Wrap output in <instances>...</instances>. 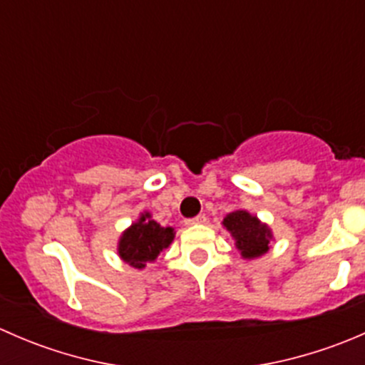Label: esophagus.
<instances>
[{"instance_id":"esophagus-1","label":"esophagus","mask_w":365,"mask_h":365,"mask_svg":"<svg viewBox=\"0 0 365 365\" xmlns=\"http://www.w3.org/2000/svg\"><path fill=\"white\" fill-rule=\"evenodd\" d=\"M205 222H206V215H203V213H201V215L192 217V219L185 220L187 226H194V224H205Z\"/></svg>"}]
</instances>
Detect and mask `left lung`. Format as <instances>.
<instances>
[{"instance_id":"8db88e82","label":"left lung","mask_w":365,"mask_h":365,"mask_svg":"<svg viewBox=\"0 0 365 365\" xmlns=\"http://www.w3.org/2000/svg\"><path fill=\"white\" fill-rule=\"evenodd\" d=\"M220 224L231 235L235 247L244 259H256L270 251V242L274 240L272 227L247 210H233Z\"/></svg>"}]
</instances>
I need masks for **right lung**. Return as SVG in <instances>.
I'll return each mask as SVG.
<instances>
[{
    "label": "right lung",
    "mask_w": 365,
    "mask_h": 365,
    "mask_svg": "<svg viewBox=\"0 0 365 365\" xmlns=\"http://www.w3.org/2000/svg\"><path fill=\"white\" fill-rule=\"evenodd\" d=\"M175 227H162L152 219V213H139L138 219L118 238L116 251L120 259L135 270H145L146 264L157 261L159 254L175 240Z\"/></svg>",
    "instance_id": "1"
}]
</instances>
